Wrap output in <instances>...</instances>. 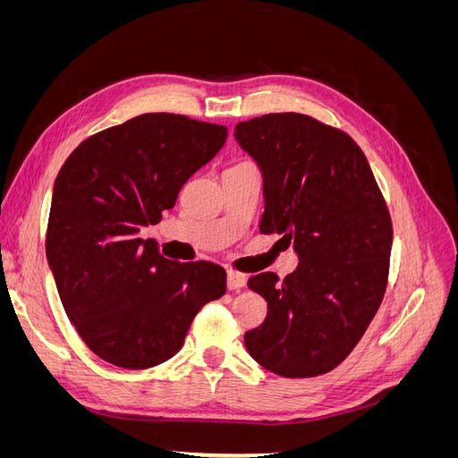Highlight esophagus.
<instances>
[{
    "instance_id": "34e87169",
    "label": "esophagus",
    "mask_w": 458,
    "mask_h": 458,
    "mask_svg": "<svg viewBox=\"0 0 458 458\" xmlns=\"http://www.w3.org/2000/svg\"><path fill=\"white\" fill-rule=\"evenodd\" d=\"M227 286L229 290H241L246 286V275L237 273V271H229L227 273Z\"/></svg>"
}]
</instances>
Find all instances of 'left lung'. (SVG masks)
Masks as SVG:
<instances>
[{"mask_svg": "<svg viewBox=\"0 0 458 458\" xmlns=\"http://www.w3.org/2000/svg\"><path fill=\"white\" fill-rule=\"evenodd\" d=\"M234 140L259 165L263 234H283L296 271L250 276L267 317L244 335L256 361L284 378L338 367L363 338L387 284L392 217L348 133L298 113L239 122ZM281 239V241H283Z\"/></svg>", "mask_w": 458, "mask_h": 458, "instance_id": "1", "label": "left lung"}]
</instances>
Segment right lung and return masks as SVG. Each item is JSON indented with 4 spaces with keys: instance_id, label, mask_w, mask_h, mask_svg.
<instances>
[{
    "instance_id": "add662e5",
    "label": "right lung",
    "mask_w": 458,
    "mask_h": 458,
    "mask_svg": "<svg viewBox=\"0 0 458 458\" xmlns=\"http://www.w3.org/2000/svg\"><path fill=\"white\" fill-rule=\"evenodd\" d=\"M225 140V126L150 113L88 137L63 164L47 263L68 318L106 363L137 370L168 361L202 306L225 294L224 267L165 259L140 239Z\"/></svg>"
}]
</instances>
